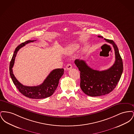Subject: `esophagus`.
Segmentation results:
<instances>
[{"label":"esophagus","instance_id":"34e87169","mask_svg":"<svg viewBox=\"0 0 134 134\" xmlns=\"http://www.w3.org/2000/svg\"><path fill=\"white\" fill-rule=\"evenodd\" d=\"M72 65L71 64H68L66 66V69L67 70H70L71 68H72Z\"/></svg>","mask_w":134,"mask_h":134}]
</instances>
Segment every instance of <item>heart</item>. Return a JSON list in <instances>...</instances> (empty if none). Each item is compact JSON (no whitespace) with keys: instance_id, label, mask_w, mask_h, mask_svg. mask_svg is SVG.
Wrapping results in <instances>:
<instances>
[{"instance_id":"1","label":"heart","mask_w":134,"mask_h":134,"mask_svg":"<svg viewBox=\"0 0 134 134\" xmlns=\"http://www.w3.org/2000/svg\"><path fill=\"white\" fill-rule=\"evenodd\" d=\"M77 48V45H72L71 46H70V47L68 48V49H67V52L68 53H70V52H71L72 51L75 50V49H76Z\"/></svg>"}]
</instances>
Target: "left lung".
Returning a JSON list of instances; mask_svg holds the SVG:
<instances>
[{
  "label": "left lung",
  "instance_id": "1",
  "mask_svg": "<svg viewBox=\"0 0 134 134\" xmlns=\"http://www.w3.org/2000/svg\"><path fill=\"white\" fill-rule=\"evenodd\" d=\"M98 37L103 38L100 36ZM104 40L113 45L115 50V63L109 69L100 71L93 70L84 60L76 59L74 62L80 71L81 89L90 96H104L111 92L120 81L123 71L122 61L116 45L113 40Z\"/></svg>",
  "mask_w": 134,
  "mask_h": 134
}]
</instances>
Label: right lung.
<instances>
[{
    "instance_id": "add662e5",
    "label": "right lung",
    "mask_w": 134,
    "mask_h": 134,
    "mask_svg": "<svg viewBox=\"0 0 134 134\" xmlns=\"http://www.w3.org/2000/svg\"><path fill=\"white\" fill-rule=\"evenodd\" d=\"M35 41L28 40L24 43H22L16 48L10 63L9 71L13 82L22 94L30 98L42 99L51 96L54 93L57 87L60 78L64 74V69L58 68L53 70L43 83L36 86H27L21 84L13 74L12 69L14 63L15 58L18 51L26 44Z\"/></svg>"
}]
</instances>
